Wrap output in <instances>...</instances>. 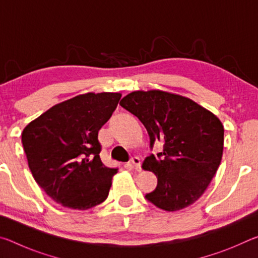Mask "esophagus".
<instances>
[{
  "instance_id": "1",
  "label": "esophagus",
  "mask_w": 258,
  "mask_h": 258,
  "mask_svg": "<svg viewBox=\"0 0 258 258\" xmlns=\"http://www.w3.org/2000/svg\"><path fill=\"white\" fill-rule=\"evenodd\" d=\"M131 163H132L135 171H141V160H140L139 157H132Z\"/></svg>"
}]
</instances>
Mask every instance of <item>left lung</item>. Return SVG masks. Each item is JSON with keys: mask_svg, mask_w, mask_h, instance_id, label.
<instances>
[{"mask_svg": "<svg viewBox=\"0 0 258 258\" xmlns=\"http://www.w3.org/2000/svg\"><path fill=\"white\" fill-rule=\"evenodd\" d=\"M119 104L145 125L151 149L155 142L164 145L163 151L148 156L142 164L158 178L157 187L146 198L167 212L197 202L221 164V120L191 99L160 90L134 91Z\"/></svg>", "mask_w": 258, "mask_h": 258, "instance_id": "1", "label": "left lung"}]
</instances>
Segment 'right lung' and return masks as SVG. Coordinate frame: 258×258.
Wrapping results in <instances>:
<instances>
[{
	"instance_id": "add662e5",
	"label": "right lung",
	"mask_w": 258,
	"mask_h": 258,
	"mask_svg": "<svg viewBox=\"0 0 258 258\" xmlns=\"http://www.w3.org/2000/svg\"><path fill=\"white\" fill-rule=\"evenodd\" d=\"M120 97L110 92L77 95L24 128L21 141L30 172L55 203L85 211L107 199L118 168L102 164L98 133Z\"/></svg>"
}]
</instances>
